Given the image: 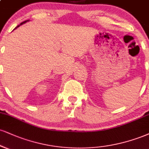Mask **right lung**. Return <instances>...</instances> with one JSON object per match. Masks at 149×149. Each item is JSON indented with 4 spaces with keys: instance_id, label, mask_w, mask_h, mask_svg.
<instances>
[{
    "instance_id": "obj_1",
    "label": "right lung",
    "mask_w": 149,
    "mask_h": 149,
    "mask_svg": "<svg viewBox=\"0 0 149 149\" xmlns=\"http://www.w3.org/2000/svg\"><path fill=\"white\" fill-rule=\"evenodd\" d=\"M28 21H29V20H27V21H23V22H22V23H21V24H19V26H17V27H16V28H14V30H15V29H16V28H18V27H19V26H21V25H22V24H23V23H26V22H28Z\"/></svg>"
}]
</instances>
